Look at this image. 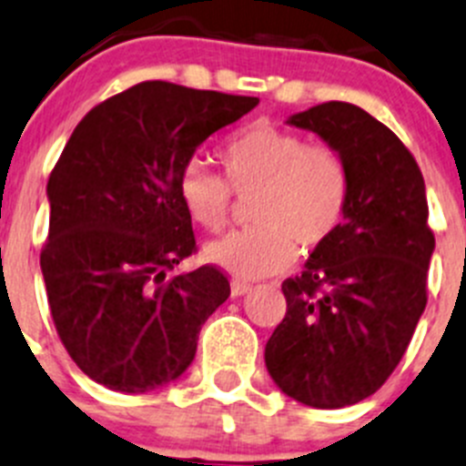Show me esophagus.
Wrapping results in <instances>:
<instances>
[{
	"mask_svg": "<svg viewBox=\"0 0 466 466\" xmlns=\"http://www.w3.org/2000/svg\"><path fill=\"white\" fill-rule=\"evenodd\" d=\"M229 289H232V297H243V294L250 292V285H248V282H243V280H232Z\"/></svg>",
	"mask_w": 466,
	"mask_h": 466,
	"instance_id": "esophagus-1",
	"label": "esophagus"
}]
</instances>
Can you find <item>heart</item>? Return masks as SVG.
I'll list each match as a JSON object with an SVG mask.
<instances>
[{"instance_id":"b5f03b06","label":"heart","mask_w":466,"mask_h":466,"mask_svg":"<svg viewBox=\"0 0 466 466\" xmlns=\"http://www.w3.org/2000/svg\"><path fill=\"white\" fill-rule=\"evenodd\" d=\"M225 184L202 160H190L179 177L188 218L208 232L228 223L229 188L253 193V228L237 229L204 246L213 267L255 280L292 267L297 248L315 253L336 237L350 198V174L333 147L308 145L301 135L255 121L220 149Z\"/></svg>"}]
</instances>
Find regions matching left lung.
<instances>
[{"label": "left lung", "instance_id": "left-lung-1", "mask_svg": "<svg viewBox=\"0 0 466 466\" xmlns=\"http://www.w3.org/2000/svg\"><path fill=\"white\" fill-rule=\"evenodd\" d=\"M287 124L340 154L350 198L336 237L282 282L287 312L264 360L285 395L340 410L389 380L428 303L425 181L398 135L351 103H321Z\"/></svg>", "mask_w": 466, "mask_h": 466}]
</instances>
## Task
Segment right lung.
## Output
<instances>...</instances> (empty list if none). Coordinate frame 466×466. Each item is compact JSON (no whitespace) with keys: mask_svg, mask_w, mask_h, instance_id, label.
<instances>
[{"mask_svg":"<svg viewBox=\"0 0 466 466\" xmlns=\"http://www.w3.org/2000/svg\"><path fill=\"white\" fill-rule=\"evenodd\" d=\"M258 103L151 80L73 130L47 181L41 271L56 333L96 384L147 393L193 363L229 282L216 267L169 276L195 250L179 177L208 135Z\"/></svg>","mask_w":466,"mask_h":466,"instance_id":"obj_1","label":"right lung"}]
</instances>
